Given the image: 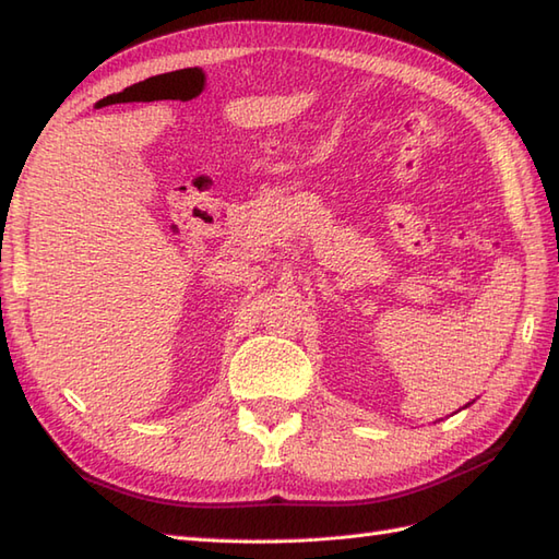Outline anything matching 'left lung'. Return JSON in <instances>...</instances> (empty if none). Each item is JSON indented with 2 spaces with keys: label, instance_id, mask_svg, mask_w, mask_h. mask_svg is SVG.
<instances>
[{
  "label": "left lung",
  "instance_id": "8db88e82",
  "mask_svg": "<svg viewBox=\"0 0 559 559\" xmlns=\"http://www.w3.org/2000/svg\"><path fill=\"white\" fill-rule=\"evenodd\" d=\"M468 406H471V403H468Z\"/></svg>",
  "mask_w": 559,
  "mask_h": 559
}]
</instances>
